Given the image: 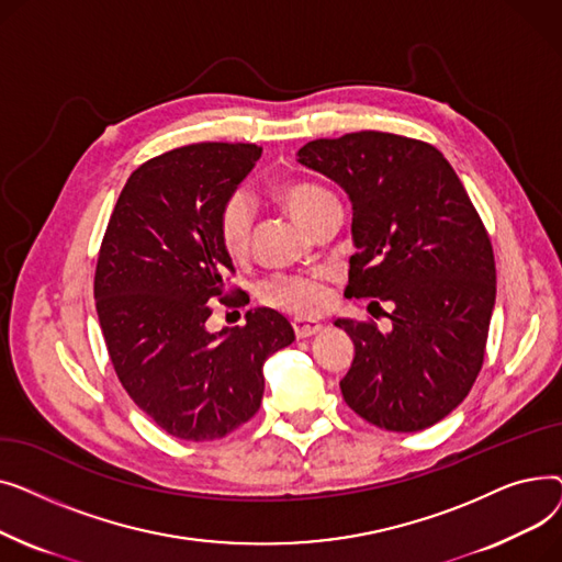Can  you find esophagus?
<instances>
[{"label":"esophagus","mask_w":562,"mask_h":562,"mask_svg":"<svg viewBox=\"0 0 562 562\" xmlns=\"http://www.w3.org/2000/svg\"><path fill=\"white\" fill-rule=\"evenodd\" d=\"M293 333H296V337L299 339H305V337H314V335H318L321 330H323V326L321 323L316 321V318H293Z\"/></svg>","instance_id":"1"}]
</instances>
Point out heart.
<instances>
[{"mask_svg": "<svg viewBox=\"0 0 562 562\" xmlns=\"http://www.w3.org/2000/svg\"><path fill=\"white\" fill-rule=\"evenodd\" d=\"M280 202L286 206L289 214L303 223L316 206L330 198V193L314 184H284L278 189ZM250 204L248 200L236 193L225 200L218 214V236L223 248L232 255L239 257L246 252L250 241ZM261 296L266 303L282 307L293 314H318L328 305L330 291H328V276L312 273V276H284L276 278L263 286Z\"/></svg>", "mask_w": 562, "mask_h": 562, "instance_id": "b5f03b06", "label": "heart"}]
</instances>
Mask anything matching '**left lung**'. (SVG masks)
Returning a JSON list of instances; mask_svg holds the SVG:
<instances>
[{"mask_svg": "<svg viewBox=\"0 0 562 562\" xmlns=\"http://www.w3.org/2000/svg\"><path fill=\"white\" fill-rule=\"evenodd\" d=\"M299 164L352 204L348 299L390 303L392 330L337 318L356 346L339 387L369 424L417 432L453 412L483 367L496 299L490 236L432 145L387 132L310 140Z\"/></svg>", "mask_w": 562, "mask_h": 562, "instance_id": "obj_1", "label": "left lung"}]
</instances>
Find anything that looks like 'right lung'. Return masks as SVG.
<instances>
[{
  "instance_id": "obj_1",
  "label": "right lung",
  "mask_w": 562,
  "mask_h": 562,
  "mask_svg": "<svg viewBox=\"0 0 562 562\" xmlns=\"http://www.w3.org/2000/svg\"><path fill=\"white\" fill-rule=\"evenodd\" d=\"M259 157L252 143L177 147L130 175L109 218L100 328L125 392L172 437L210 441L246 424L261 405L263 362L296 339L271 307L250 310L244 328L206 330L234 273L221 206Z\"/></svg>"
}]
</instances>
